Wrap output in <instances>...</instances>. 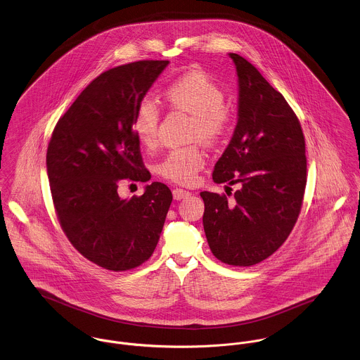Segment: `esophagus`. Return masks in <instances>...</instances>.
<instances>
[{
    "mask_svg": "<svg viewBox=\"0 0 360 360\" xmlns=\"http://www.w3.org/2000/svg\"><path fill=\"white\" fill-rule=\"evenodd\" d=\"M188 195H190V193L186 191V190H183V188H174V190H173V198L177 200V201H180V200H183V198H186V197H188Z\"/></svg>",
    "mask_w": 360,
    "mask_h": 360,
    "instance_id": "esophagus-1",
    "label": "esophagus"
}]
</instances>
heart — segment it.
Masks as SVG:
<instances>
[{"mask_svg": "<svg viewBox=\"0 0 360 360\" xmlns=\"http://www.w3.org/2000/svg\"><path fill=\"white\" fill-rule=\"evenodd\" d=\"M163 96L172 108L194 116L193 140L214 146L229 133L233 115L224 103V93L204 72L194 70L179 76L165 87ZM159 120L158 103L150 97L140 100L131 117V131L143 147L154 148L156 146ZM205 162L204 150L200 146H190L170 150L156 163L155 170L166 180L188 186L197 180Z\"/></svg>", "mask_w": 360, "mask_h": 360, "instance_id": "1", "label": "heart"}]
</instances>
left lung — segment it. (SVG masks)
<instances>
[{
	"label": "left lung",
	"instance_id": "left-lung-1",
	"mask_svg": "<svg viewBox=\"0 0 360 360\" xmlns=\"http://www.w3.org/2000/svg\"><path fill=\"white\" fill-rule=\"evenodd\" d=\"M229 55L238 76V122L212 177L240 188L233 201L227 191H202V221L214 257L252 266L274 254L297 223L307 187L305 137L285 98L245 58Z\"/></svg>",
	"mask_w": 360,
	"mask_h": 360
}]
</instances>
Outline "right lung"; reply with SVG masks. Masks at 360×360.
<instances>
[{
	"instance_id": "right-lung-1",
	"label": "right lung",
	"mask_w": 360,
	"mask_h": 360,
	"mask_svg": "<svg viewBox=\"0 0 360 360\" xmlns=\"http://www.w3.org/2000/svg\"><path fill=\"white\" fill-rule=\"evenodd\" d=\"M169 60H139L96 77L58 120L47 150V173L59 224L70 244L112 271L148 260L172 204L154 181L141 197L122 200V181L151 179L131 117Z\"/></svg>"
}]
</instances>
